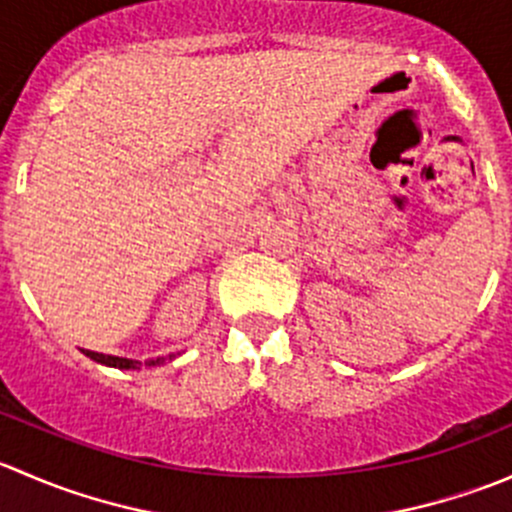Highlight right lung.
<instances>
[{"instance_id":"right-lung-1","label":"right lung","mask_w":512,"mask_h":512,"mask_svg":"<svg viewBox=\"0 0 512 512\" xmlns=\"http://www.w3.org/2000/svg\"><path fill=\"white\" fill-rule=\"evenodd\" d=\"M84 354H86V356H91V359L98 361V364L116 366V369H141V366H143L141 361H133V359H121V356H108V354H98V352H86V349H84ZM158 361H163V359L148 361L146 366H151V364H158Z\"/></svg>"}]
</instances>
